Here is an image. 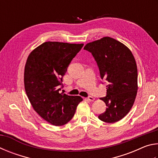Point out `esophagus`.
I'll return each mask as SVG.
<instances>
[{
  "label": "esophagus",
  "mask_w": 158,
  "mask_h": 158,
  "mask_svg": "<svg viewBox=\"0 0 158 158\" xmlns=\"http://www.w3.org/2000/svg\"><path fill=\"white\" fill-rule=\"evenodd\" d=\"M86 99L89 101H90V102H93V101L95 100V98H93V97H92V96H89V97L86 98Z\"/></svg>",
  "instance_id": "esophagus-1"
}]
</instances>
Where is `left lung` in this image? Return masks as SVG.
Instances as JSON below:
<instances>
[{"label":"left lung","mask_w":158,"mask_h":158,"mask_svg":"<svg viewBox=\"0 0 158 158\" xmlns=\"http://www.w3.org/2000/svg\"><path fill=\"white\" fill-rule=\"evenodd\" d=\"M84 49L91 53L100 77L108 82L106 95L101 98L107 106L99 119L115 123L129 113L137 93V67L131 51L109 37L88 43Z\"/></svg>","instance_id":"1"}]
</instances>
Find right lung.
Returning a JSON list of instances; mask_svg holds the SVG:
<instances>
[{
	"label": "right lung",
	"mask_w": 158,
	"mask_h": 158,
	"mask_svg": "<svg viewBox=\"0 0 158 158\" xmlns=\"http://www.w3.org/2000/svg\"><path fill=\"white\" fill-rule=\"evenodd\" d=\"M84 44L46 42L35 49L26 60L24 86L37 114L49 123L61 126L74 116L83 99L60 93L63 77Z\"/></svg>",
	"instance_id": "obj_1"
}]
</instances>
